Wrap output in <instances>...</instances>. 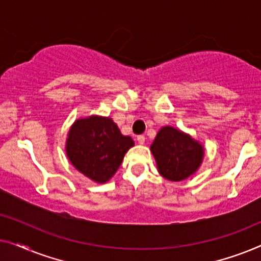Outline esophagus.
<instances>
[{
    "instance_id": "obj_1",
    "label": "esophagus",
    "mask_w": 261,
    "mask_h": 261,
    "mask_svg": "<svg viewBox=\"0 0 261 261\" xmlns=\"http://www.w3.org/2000/svg\"><path fill=\"white\" fill-rule=\"evenodd\" d=\"M145 135H138V138H137V140H138V142L139 144H145Z\"/></svg>"
}]
</instances>
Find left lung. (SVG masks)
Masks as SVG:
<instances>
[{
    "label": "left lung",
    "mask_w": 261,
    "mask_h": 261,
    "mask_svg": "<svg viewBox=\"0 0 261 261\" xmlns=\"http://www.w3.org/2000/svg\"><path fill=\"white\" fill-rule=\"evenodd\" d=\"M160 174L171 181L188 178L201 165L202 146L172 127H164L158 132L151 146Z\"/></svg>",
    "instance_id": "1"
}]
</instances>
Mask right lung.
Segmentation results:
<instances>
[{
    "instance_id": "right-lung-1",
    "label": "right lung",
    "mask_w": 261,
    "mask_h": 261,
    "mask_svg": "<svg viewBox=\"0 0 261 261\" xmlns=\"http://www.w3.org/2000/svg\"><path fill=\"white\" fill-rule=\"evenodd\" d=\"M134 141L121 134L109 117L91 116L71 127L66 153L76 169L97 183H106L119 169Z\"/></svg>"
}]
</instances>
